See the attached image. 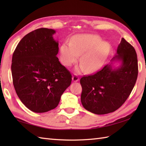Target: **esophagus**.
<instances>
[{
    "instance_id": "1",
    "label": "esophagus",
    "mask_w": 146,
    "mask_h": 146,
    "mask_svg": "<svg viewBox=\"0 0 146 146\" xmlns=\"http://www.w3.org/2000/svg\"><path fill=\"white\" fill-rule=\"evenodd\" d=\"M72 80H73V82H78V80H79L78 76L77 75H76V74H74L73 76H72Z\"/></svg>"
}]
</instances>
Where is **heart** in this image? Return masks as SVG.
Instances as JSON below:
<instances>
[{
	"mask_svg": "<svg viewBox=\"0 0 146 146\" xmlns=\"http://www.w3.org/2000/svg\"><path fill=\"white\" fill-rule=\"evenodd\" d=\"M110 51V45L102 41L100 36L91 34H82L73 36L70 43H63L60 48L61 59L66 66H70L78 60L82 65L77 71L84 69L86 72H93L99 69L105 63Z\"/></svg>",
	"mask_w": 146,
	"mask_h": 146,
	"instance_id": "1",
	"label": "heart"
}]
</instances>
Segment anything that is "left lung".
<instances>
[{
	"instance_id": "obj_1",
	"label": "left lung",
	"mask_w": 146,
	"mask_h": 146,
	"mask_svg": "<svg viewBox=\"0 0 146 146\" xmlns=\"http://www.w3.org/2000/svg\"><path fill=\"white\" fill-rule=\"evenodd\" d=\"M121 64L115 67L113 63ZM138 75L137 54L134 47L122 38L111 62L94 75L80 79L81 102L86 110L103 115L122 106L131 94Z\"/></svg>"
}]
</instances>
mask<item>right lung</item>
Segmentation results:
<instances>
[{
    "mask_svg": "<svg viewBox=\"0 0 146 146\" xmlns=\"http://www.w3.org/2000/svg\"><path fill=\"white\" fill-rule=\"evenodd\" d=\"M56 31L40 28L29 33L19 42L12 59L15 90L25 106L44 113L58 106L71 83V75L59 61Z\"/></svg>",
    "mask_w": 146,
    "mask_h": 146,
    "instance_id": "add662e5",
    "label": "right lung"
}]
</instances>
